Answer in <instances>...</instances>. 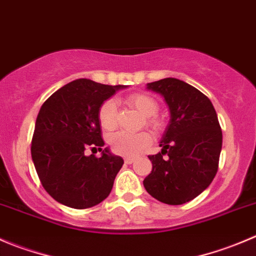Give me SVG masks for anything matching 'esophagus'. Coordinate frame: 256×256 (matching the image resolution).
I'll return each mask as SVG.
<instances>
[{
	"label": "esophagus",
	"mask_w": 256,
	"mask_h": 256,
	"mask_svg": "<svg viewBox=\"0 0 256 256\" xmlns=\"http://www.w3.org/2000/svg\"><path fill=\"white\" fill-rule=\"evenodd\" d=\"M135 161V158L134 156H126L125 158V162L126 164H132Z\"/></svg>",
	"instance_id": "obj_1"
}]
</instances>
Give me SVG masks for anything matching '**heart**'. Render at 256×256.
Instances as JSON below:
<instances>
[{
  "instance_id": "1",
  "label": "heart",
  "mask_w": 256,
  "mask_h": 256,
  "mask_svg": "<svg viewBox=\"0 0 256 256\" xmlns=\"http://www.w3.org/2000/svg\"><path fill=\"white\" fill-rule=\"evenodd\" d=\"M128 104L138 108L144 116H146V125L154 131H160L164 128L162 118L155 115L158 110V101L150 95L142 92L131 94L128 96ZM100 126L106 131H112L118 126V106L115 100L108 98L101 104L98 112ZM151 142V135L148 131L140 132H126L118 131L110 138L111 150L118 155L134 156L148 148Z\"/></svg>"
}]
</instances>
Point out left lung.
<instances>
[{"label": "left lung", "mask_w": 256, "mask_h": 256, "mask_svg": "<svg viewBox=\"0 0 256 256\" xmlns=\"http://www.w3.org/2000/svg\"><path fill=\"white\" fill-rule=\"evenodd\" d=\"M148 88L165 98L171 118L161 151L148 156L152 170L144 186L158 202L185 204L202 194L218 172L222 132L216 111L208 96L178 78L150 82Z\"/></svg>", "instance_id": "obj_1"}]
</instances>
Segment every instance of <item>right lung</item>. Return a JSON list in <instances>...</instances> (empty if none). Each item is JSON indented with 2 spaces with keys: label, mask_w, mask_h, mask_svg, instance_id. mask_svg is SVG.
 Returning a JSON list of instances; mask_svg holds the SVG:
<instances>
[{
  "label": "right lung",
  "mask_w": 256,
  "mask_h": 256,
  "mask_svg": "<svg viewBox=\"0 0 256 256\" xmlns=\"http://www.w3.org/2000/svg\"><path fill=\"white\" fill-rule=\"evenodd\" d=\"M122 85L78 78L52 94L40 108L31 156L44 190L60 204L88 209L108 196L124 160L112 155L101 136V104ZM103 151L101 158L84 151Z\"/></svg>",
  "instance_id": "right-lung-1"
}]
</instances>
